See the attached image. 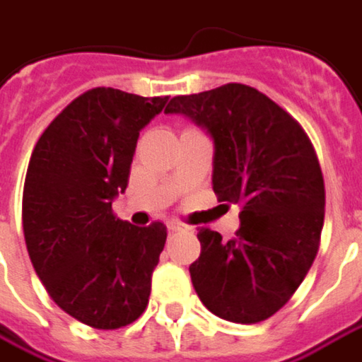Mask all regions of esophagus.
Returning a JSON list of instances; mask_svg holds the SVG:
<instances>
[{
  "label": "esophagus",
  "mask_w": 362,
  "mask_h": 362,
  "mask_svg": "<svg viewBox=\"0 0 362 362\" xmlns=\"http://www.w3.org/2000/svg\"><path fill=\"white\" fill-rule=\"evenodd\" d=\"M168 229H170V231H184L186 225L180 223V221H170V223H168Z\"/></svg>",
  "instance_id": "34e87169"
}]
</instances>
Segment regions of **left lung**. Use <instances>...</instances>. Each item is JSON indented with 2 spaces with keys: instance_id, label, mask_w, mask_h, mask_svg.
<instances>
[{
  "instance_id": "left-lung-1",
  "label": "left lung",
  "mask_w": 362,
  "mask_h": 362,
  "mask_svg": "<svg viewBox=\"0 0 362 362\" xmlns=\"http://www.w3.org/2000/svg\"><path fill=\"white\" fill-rule=\"evenodd\" d=\"M165 112L209 133L213 190L242 206L235 238L199 229L192 287L211 313L258 324L287 303L317 254L326 190L313 145L288 112L244 83L172 98Z\"/></svg>"
}]
</instances>
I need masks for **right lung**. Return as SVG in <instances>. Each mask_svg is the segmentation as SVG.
<instances>
[{
  "label": "right lung",
  "mask_w": 362,
  "mask_h": 362,
  "mask_svg": "<svg viewBox=\"0 0 362 362\" xmlns=\"http://www.w3.org/2000/svg\"><path fill=\"white\" fill-rule=\"evenodd\" d=\"M168 96L94 88L54 118L28 163L22 221L28 256L51 299L77 322L117 329L147 308L165 225L120 221L139 131Z\"/></svg>",
  "instance_id": "right-lung-1"
}]
</instances>
